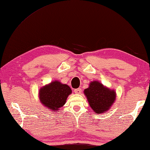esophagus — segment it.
Wrapping results in <instances>:
<instances>
[{
    "label": "esophagus",
    "instance_id": "obj_1",
    "mask_svg": "<svg viewBox=\"0 0 150 150\" xmlns=\"http://www.w3.org/2000/svg\"><path fill=\"white\" fill-rule=\"evenodd\" d=\"M74 92L76 93V94H81V89L80 88H76V89H74Z\"/></svg>",
    "mask_w": 150,
    "mask_h": 150
}]
</instances>
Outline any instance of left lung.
I'll return each mask as SVG.
<instances>
[{
  "mask_svg": "<svg viewBox=\"0 0 150 150\" xmlns=\"http://www.w3.org/2000/svg\"><path fill=\"white\" fill-rule=\"evenodd\" d=\"M89 105L97 114L105 112L111 108L116 99L115 90L109 89L98 81L91 82L84 90Z\"/></svg>",
  "mask_w": 150,
  "mask_h": 150,
  "instance_id": "1",
  "label": "left lung"
}]
</instances>
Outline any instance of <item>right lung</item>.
I'll return each mask as SVG.
<instances>
[{
	"label": "right lung",
	"mask_w": 150,
	"mask_h": 150,
	"mask_svg": "<svg viewBox=\"0 0 150 150\" xmlns=\"http://www.w3.org/2000/svg\"><path fill=\"white\" fill-rule=\"evenodd\" d=\"M72 93L69 86L59 81H54L39 89V96L40 102L51 111L58 112L66 103L67 97Z\"/></svg>",
	"instance_id": "add662e5"
}]
</instances>
